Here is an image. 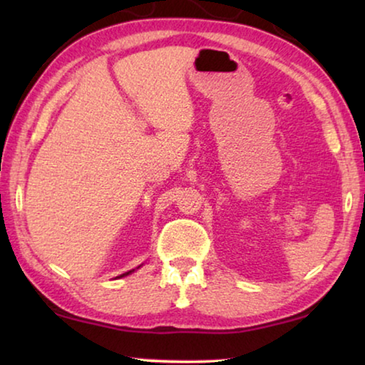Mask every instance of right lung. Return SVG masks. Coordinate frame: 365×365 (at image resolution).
<instances>
[{
	"label": "right lung",
	"instance_id": "1",
	"mask_svg": "<svg viewBox=\"0 0 365 365\" xmlns=\"http://www.w3.org/2000/svg\"><path fill=\"white\" fill-rule=\"evenodd\" d=\"M132 272H133V270H128V272H125V274H122V275H119V279H120V277H125V275H128V274H132Z\"/></svg>",
	"mask_w": 365,
	"mask_h": 365
}]
</instances>
